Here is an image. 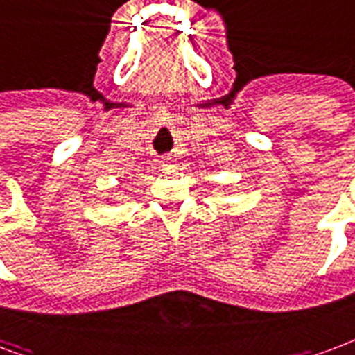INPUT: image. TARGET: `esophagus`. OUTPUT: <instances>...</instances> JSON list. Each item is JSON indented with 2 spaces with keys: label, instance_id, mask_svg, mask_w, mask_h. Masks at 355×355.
<instances>
[{
  "label": "esophagus",
  "instance_id": "34e87169",
  "mask_svg": "<svg viewBox=\"0 0 355 355\" xmlns=\"http://www.w3.org/2000/svg\"><path fill=\"white\" fill-rule=\"evenodd\" d=\"M172 162H174V157L172 155H166V157H162V161H161V164L164 168H170L172 166Z\"/></svg>",
  "mask_w": 355,
  "mask_h": 355
}]
</instances>
